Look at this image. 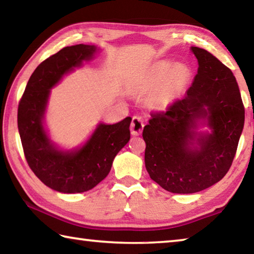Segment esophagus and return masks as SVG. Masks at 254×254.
Returning <instances> with one entry per match:
<instances>
[{"label": "esophagus", "instance_id": "obj_1", "mask_svg": "<svg viewBox=\"0 0 254 254\" xmlns=\"http://www.w3.org/2000/svg\"><path fill=\"white\" fill-rule=\"evenodd\" d=\"M143 121L141 117L139 115H135V117L132 118V122H131V133L133 135H139L142 133L143 130Z\"/></svg>", "mask_w": 254, "mask_h": 254}]
</instances>
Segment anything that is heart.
Returning a JSON list of instances; mask_svg holds the SVG:
<instances>
[{"instance_id":"b5f03b06","label":"heart","mask_w":254,"mask_h":254,"mask_svg":"<svg viewBox=\"0 0 254 254\" xmlns=\"http://www.w3.org/2000/svg\"><path fill=\"white\" fill-rule=\"evenodd\" d=\"M167 74L169 76H167ZM188 77L189 70L184 65L175 66L171 70L169 64L163 63L158 65L143 85V88L149 91V89L157 87L163 79L166 78V80L164 79L165 81L163 80L164 83L162 82L163 84L161 83L160 87L152 94L151 98H150L151 105L158 107V109H165V107L170 105V103L174 101L176 95L187 81Z\"/></svg>"}]
</instances>
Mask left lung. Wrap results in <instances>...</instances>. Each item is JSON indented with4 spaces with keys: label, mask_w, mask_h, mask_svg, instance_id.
I'll list each match as a JSON object with an SVG mask.
<instances>
[{
    "label": "left lung",
    "mask_w": 254,
    "mask_h": 254,
    "mask_svg": "<svg viewBox=\"0 0 254 254\" xmlns=\"http://www.w3.org/2000/svg\"><path fill=\"white\" fill-rule=\"evenodd\" d=\"M198 70L187 94L166 111L152 112L142 132L150 178L174 194H192L213 186L231 168L244 126L238 83L207 50L191 47ZM207 118L212 133L191 148L195 120Z\"/></svg>",
    "instance_id": "obj_1"
}]
</instances>
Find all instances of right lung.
I'll return each instance as SVG.
<instances>
[{"label":"right lung","mask_w":254,"mask_h":254,"mask_svg":"<svg viewBox=\"0 0 254 254\" xmlns=\"http://www.w3.org/2000/svg\"><path fill=\"white\" fill-rule=\"evenodd\" d=\"M95 46L65 47L36 68L18 107V127L25 160L46 186L66 194L87 191L109 175L113 159L130 140L131 118L97 127L83 148L63 152L51 144L42 126L50 88L83 60L92 58Z\"/></svg>","instance_id":"1"}]
</instances>
